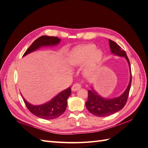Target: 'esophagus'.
<instances>
[{
  "mask_svg": "<svg viewBox=\"0 0 148 148\" xmlns=\"http://www.w3.org/2000/svg\"><path fill=\"white\" fill-rule=\"evenodd\" d=\"M82 86L81 84H80L79 83H75L74 84L72 87H71V90H72L73 91H77L78 90V89H79L80 88H81Z\"/></svg>",
  "mask_w": 148,
  "mask_h": 148,
  "instance_id": "obj_1",
  "label": "esophagus"
}]
</instances>
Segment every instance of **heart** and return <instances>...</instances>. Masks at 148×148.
I'll list each match as a JSON object with an SVG mask.
<instances>
[{
  "label": "heart",
  "mask_w": 148,
  "mask_h": 148,
  "mask_svg": "<svg viewBox=\"0 0 148 148\" xmlns=\"http://www.w3.org/2000/svg\"><path fill=\"white\" fill-rule=\"evenodd\" d=\"M102 59V53L96 50L94 44H88L73 49L69 56L68 61L72 66H79L88 61L84 69V73L87 77H91L95 73Z\"/></svg>",
  "instance_id": "heart-1"
}]
</instances>
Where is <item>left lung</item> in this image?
<instances>
[{"label": "left lung", "instance_id": "8db88e82", "mask_svg": "<svg viewBox=\"0 0 148 148\" xmlns=\"http://www.w3.org/2000/svg\"><path fill=\"white\" fill-rule=\"evenodd\" d=\"M111 52L115 55L124 57L127 59L130 69V80L128 86L122 95L113 99H104L92 89L88 90V99L86 102V107L89 112L97 117H103L113 114L120 110L126 104L132 83V71L130 60L125 51L114 41L109 39Z\"/></svg>", "mask_w": 148, "mask_h": 148}]
</instances>
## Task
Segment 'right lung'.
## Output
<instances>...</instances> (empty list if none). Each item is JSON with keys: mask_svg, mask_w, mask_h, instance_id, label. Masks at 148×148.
<instances>
[{"mask_svg": "<svg viewBox=\"0 0 148 148\" xmlns=\"http://www.w3.org/2000/svg\"><path fill=\"white\" fill-rule=\"evenodd\" d=\"M60 39L57 37L42 36L32 43L26 51L23 56L34 51L42 46H53L59 44ZM71 95V88L69 87L60 92L59 95L49 102L39 106H33L29 104L23 98V101L29 110L38 117L46 120H52L60 117L64 114L67 106V99Z\"/></svg>", "mask_w": 148, "mask_h": 148, "instance_id": "obj_1", "label": "right lung"}]
</instances>
